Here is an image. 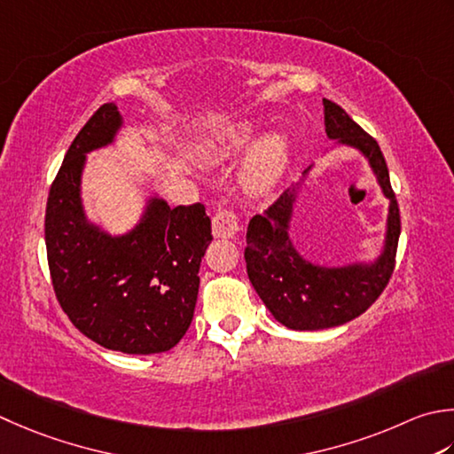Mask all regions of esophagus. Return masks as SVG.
Wrapping results in <instances>:
<instances>
[{"label":"esophagus","mask_w":454,"mask_h":454,"mask_svg":"<svg viewBox=\"0 0 454 454\" xmlns=\"http://www.w3.org/2000/svg\"><path fill=\"white\" fill-rule=\"evenodd\" d=\"M238 232V215L232 208H220L212 216V234L215 238H232Z\"/></svg>","instance_id":"1"}]
</instances>
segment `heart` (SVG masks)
<instances>
[{
	"label": "heart",
	"instance_id": "b5f03b06",
	"mask_svg": "<svg viewBox=\"0 0 454 454\" xmlns=\"http://www.w3.org/2000/svg\"><path fill=\"white\" fill-rule=\"evenodd\" d=\"M247 141V131H238L228 136L222 144L218 145L220 153H226V151H234L242 147ZM289 155V145L287 139L281 136H268L263 137L260 144H257L250 157L246 161L244 168V184L247 191L252 192H263L268 191L270 186L279 179L287 163Z\"/></svg>",
	"mask_w": 454,
	"mask_h": 454
}]
</instances>
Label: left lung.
<instances>
[{"instance_id": "8db88e82", "label": "left lung", "mask_w": 454, "mask_h": 454, "mask_svg": "<svg viewBox=\"0 0 454 454\" xmlns=\"http://www.w3.org/2000/svg\"><path fill=\"white\" fill-rule=\"evenodd\" d=\"M326 136L358 147L370 159L378 181L389 199L386 250L374 265L326 270L305 262L291 246L287 222L293 192L286 191L255 215L247 226L244 250L247 278L271 315L293 331H321L360 317L376 303L395 270L402 216L389 171L378 141L364 131L339 104L323 100Z\"/></svg>"}]
</instances>
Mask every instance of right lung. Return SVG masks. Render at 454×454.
<instances>
[{"mask_svg": "<svg viewBox=\"0 0 454 454\" xmlns=\"http://www.w3.org/2000/svg\"><path fill=\"white\" fill-rule=\"evenodd\" d=\"M120 128L114 104H104L70 144L44 212L51 283L80 333L108 350L159 354L189 331L199 295V268L212 239L202 202L168 208L151 204L126 238L88 226L78 186L84 153L110 144Z\"/></svg>", "mask_w": 454, "mask_h": 454, "instance_id": "add662e5", "label": "right lung"}]
</instances>
